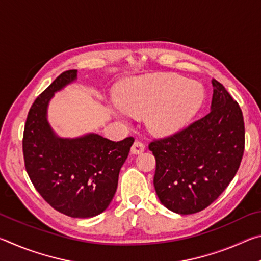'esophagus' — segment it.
I'll return each mask as SVG.
<instances>
[{
  "label": "esophagus",
  "instance_id": "esophagus-1",
  "mask_svg": "<svg viewBox=\"0 0 261 261\" xmlns=\"http://www.w3.org/2000/svg\"><path fill=\"white\" fill-rule=\"evenodd\" d=\"M144 149H145L144 144L139 140H136L134 145H132V147H131V153L132 154H140L141 152L144 151Z\"/></svg>",
  "mask_w": 261,
  "mask_h": 261
}]
</instances>
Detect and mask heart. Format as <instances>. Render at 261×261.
I'll return each instance as SVG.
<instances>
[{
    "mask_svg": "<svg viewBox=\"0 0 261 261\" xmlns=\"http://www.w3.org/2000/svg\"><path fill=\"white\" fill-rule=\"evenodd\" d=\"M122 109L132 115L146 114L148 129L156 135H173L188 124L199 110L204 92L196 82L177 74L139 77L117 92ZM116 116H123L120 109Z\"/></svg>",
    "mask_w": 261,
    "mask_h": 261,
    "instance_id": "obj_1",
    "label": "heart"
}]
</instances>
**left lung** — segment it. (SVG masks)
Listing matches in <instances>:
<instances>
[{"label": "left lung", "instance_id": "left-lung-1", "mask_svg": "<svg viewBox=\"0 0 261 261\" xmlns=\"http://www.w3.org/2000/svg\"><path fill=\"white\" fill-rule=\"evenodd\" d=\"M211 112L182 131L158 139L154 188L161 204L177 214L205 210L227 189L240 168L245 144L240 106L213 79Z\"/></svg>", "mask_w": 261, "mask_h": 261}]
</instances>
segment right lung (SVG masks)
<instances>
[{"mask_svg":"<svg viewBox=\"0 0 261 261\" xmlns=\"http://www.w3.org/2000/svg\"><path fill=\"white\" fill-rule=\"evenodd\" d=\"M77 79V70L61 73L31 107L23 153L26 171L53 208L71 218H93L113 200L118 174L129 155L132 137L113 141L96 134L61 138L47 120L49 101Z\"/></svg>","mask_w":261,"mask_h":261,"instance_id":"1","label":"right lung"}]
</instances>
